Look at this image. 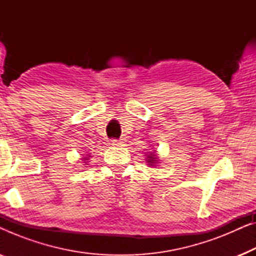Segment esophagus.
I'll list each match as a JSON object with an SVG mask.
<instances>
[{"label": "esophagus", "mask_w": 256, "mask_h": 256, "mask_svg": "<svg viewBox=\"0 0 256 256\" xmlns=\"http://www.w3.org/2000/svg\"><path fill=\"white\" fill-rule=\"evenodd\" d=\"M124 144V140L120 138V140H112V146H121Z\"/></svg>", "instance_id": "esophagus-1"}]
</instances>
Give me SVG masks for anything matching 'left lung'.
I'll return each mask as SVG.
<instances>
[{
  "label": "left lung",
  "instance_id": "left-lung-1",
  "mask_svg": "<svg viewBox=\"0 0 256 256\" xmlns=\"http://www.w3.org/2000/svg\"><path fill=\"white\" fill-rule=\"evenodd\" d=\"M148 163H155V160H156V157H155V155H154V154H152V155H149L148 156Z\"/></svg>",
  "mask_w": 256,
  "mask_h": 256
}]
</instances>
